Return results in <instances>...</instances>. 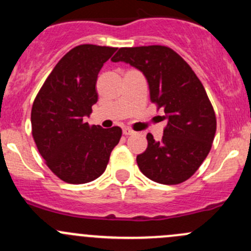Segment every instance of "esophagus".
Returning a JSON list of instances; mask_svg holds the SVG:
<instances>
[{
	"label": "esophagus",
	"mask_w": 251,
	"mask_h": 251,
	"mask_svg": "<svg viewBox=\"0 0 251 251\" xmlns=\"http://www.w3.org/2000/svg\"><path fill=\"white\" fill-rule=\"evenodd\" d=\"M123 133L125 136H130V135H132V133H133V130H131V128H128V127H125L123 130Z\"/></svg>",
	"instance_id": "esophagus-1"
}]
</instances>
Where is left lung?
I'll return each instance as SVG.
<instances>
[{
	"label": "left lung",
	"mask_w": 251,
	"mask_h": 251,
	"mask_svg": "<svg viewBox=\"0 0 251 251\" xmlns=\"http://www.w3.org/2000/svg\"><path fill=\"white\" fill-rule=\"evenodd\" d=\"M111 60L140 69L151 103L165 113L161 141L148 133V147L136 159L142 174L163 184L187 181L207 156L216 132V115L203 83L170 47H123Z\"/></svg>",
	"instance_id": "8db88e82"
}]
</instances>
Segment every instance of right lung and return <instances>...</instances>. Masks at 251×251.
Segmentation results:
<instances>
[{
  "mask_svg": "<svg viewBox=\"0 0 251 251\" xmlns=\"http://www.w3.org/2000/svg\"><path fill=\"white\" fill-rule=\"evenodd\" d=\"M115 47L80 45L57 63L31 109V133L39 153L58 178L87 183L105 171L121 128L88 125L85 116L98 100L96 82Z\"/></svg>",
  "mask_w": 251,
  "mask_h": 251,
  "instance_id": "add662e5",
  "label": "right lung"
}]
</instances>
